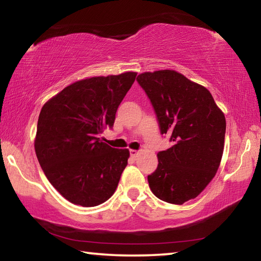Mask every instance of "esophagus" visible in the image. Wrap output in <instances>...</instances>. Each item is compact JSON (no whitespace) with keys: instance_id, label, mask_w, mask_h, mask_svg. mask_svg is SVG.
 Returning <instances> with one entry per match:
<instances>
[{"instance_id":"obj_1","label":"esophagus","mask_w":261,"mask_h":261,"mask_svg":"<svg viewBox=\"0 0 261 261\" xmlns=\"http://www.w3.org/2000/svg\"><path fill=\"white\" fill-rule=\"evenodd\" d=\"M130 154H131L132 158L136 159L137 156L139 155V151H136V149H130Z\"/></svg>"}]
</instances>
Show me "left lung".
<instances>
[{
	"mask_svg": "<svg viewBox=\"0 0 261 261\" xmlns=\"http://www.w3.org/2000/svg\"><path fill=\"white\" fill-rule=\"evenodd\" d=\"M137 81L151 100L161 134L174 143L158 153L149 189L159 199L182 205L199 196L218 171L226 117L206 87L175 70L144 72Z\"/></svg>",
	"mask_w": 261,
	"mask_h": 261,
	"instance_id": "left-lung-1",
	"label": "left lung"
}]
</instances>
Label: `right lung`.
Masks as SVG:
<instances>
[{
    "label": "right lung",
    "instance_id": "obj_1",
    "mask_svg": "<svg viewBox=\"0 0 261 261\" xmlns=\"http://www.w3.org/2000/svg\"><path fill=\"white\" fill-rule=\"evenodd\" d=\"M137 72L90 77L64 87L39 115L35 154L46 177L65 199L83 207L107 201L127 165V148L99 138L112 127Z\"/></svg>",
    "mask_w": 261,
    "mask_h": 261
}]
</instances>
